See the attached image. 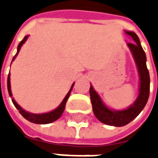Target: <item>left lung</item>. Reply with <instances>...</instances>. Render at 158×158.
I'll list each match as a JSON object with an SVG mask.
<instances>
[{"label": "left lung", "instance_id": "1", "mask_svg": "<svg viewBox=\"0 0 158 158\" xmlns=\"http://www.w3.org/2000/svg\"><path fill=\"white\" fill-rule=\"evenodd\" d=\"M126 34L131 36L135 41L133 43H128V46L132 52L139 70L140 84L139 94L137 100L128 109L123 111H112L103 104L92 86H90L89 88V96L95 116L103 123L116 127L126 125L131 122L133 119L135 118L144 109L150 95V75L149 71L146 67V53L140 45L139 37L135 33L126 31Z\"/></svg>", "mask_w": 158, "mask_h": 158}]
</instances>
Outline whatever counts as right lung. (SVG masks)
Instances as JSON below:
<instances>
[{
	"mask_svg": "<svg viewBox=\"0 0 158 158\" xmlns=\"http://www.w3.org/2000/svg\"><path fill=\"white\" fill-rule=\"evenodd\" d=\"M27 38H28V36H25V37L23 39V40H21V42L19 44V46H18V52H17V54L14 56V57L12 58V61L15 59L16 56L18 55V53H19V51H20L21 46H22L23 44L26 41ZM73 85H74V83L73 84L71 89H70V90L69 91V93L67 94V96H65V98L63 99L62 102L60 104V106H59L56 109L51 112V113H43V114H34V113H28V112H25L24 110H23L22 108L17 104V102H16L13 99H12V103L14 104V106H16V108L19 110V112L20 113V114H21L24 118H26L28 121H29V122L34 123H38V124H46V123H52L54 122V121H56V120H57L60 117L62 116V113H63V111L65 109L66 102H67V101H68L69 96H70V94H71V91H72ZM7 89H8L9 96H12L11 85H10V74H8V77H7Z\"/></svg>",
	"mask_w": 158,
	"mask_h": 158,
	"instance_id": "obj_1",
	"label": "right lung"
}]
</instances>
